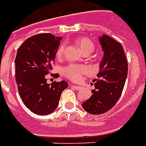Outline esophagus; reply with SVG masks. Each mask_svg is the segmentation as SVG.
Masks as SVG:
<instances>
[{"instance_id":"obj_1","label":"esophagus","mask_w":146,"mask_h":146,"mask_svg":"<svg viewBox=\"0 0 146 146\" xmlns=\"http://www.w3.org/2000/svg\"><path fill=\"white\" fill-rule=\"evenodd\" d=\"M70 86H72L73 87H74L75 89L76 90H81L82 88H83V87H81V86H76V85H73V84H70Z\"/></svg>"}]
</instances>
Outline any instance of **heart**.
I'll use <instances>...</instances> for the list:
<instances>
[{
  "label": "heart",
  "mask_w": 146,
  "mask_h": 146,
  "mask_svg": "<svg viewBox=\"0 0 146 146\" xmlns=\"http://www.w3.org/2000/svg\"><path fill=\"white\" fill-rule=\"evenodd\" d=\"M77 45L81 49L83 52H92L94 49V45L92 42V41L89 39L88 38H80L76 41ZM65 49V45L62 44L59 46V48L57 49L56 56L58 58H61L63 56ZM90 72L89 67H87V66L84 65H78V64H70L66 66L62 69V73L64 75L65 77L72 80V81H79L80 80L83 75L87 74Z\"/></svg>",
  "instance_id": "1"
}]
</instances>
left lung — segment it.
I'll return each mask as SVG.
<instances>
[{
    "instance_id": "left-lung-1",
    "label": "left lung",
    "mask_w": 146,
    "mask_h": 146,
    "mask_svg": "<svg viewBox=\"0 0 146 146\" xmlns=\"http://www.w3.org/2000/svg\"><path fill=\"white\" fill-rule=\"evenodd\" d=\"M99 42L104 52L99 65V79L94 80L91 97L82 104L91 114H100L111 109L121 95L128 74V62L121 43L102 35Z\"/></svg>"
}]
</instances>
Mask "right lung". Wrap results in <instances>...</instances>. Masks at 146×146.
I'll list each match as a JSON object with an SVG mask.
<instances>
[{
	"mask_svg": "<svg viewBox=\"0 0 146 146\" xmlns=\"http://www.w3.org/2000/svg\"><path fill=\"white\" fill-rule=\"evenodd\" d=\"M61 39L50 33L35 35L25 40L17 52L15 62L18 92L24 104L34 114L52 113L68 87L65 80L50 84L46 78Z\"/></svg>",
	"mask_w": 146,
	"mask_h": 146,
	"instance_id": "add662e5",
	"label": "right lung"
}]
</instances>
